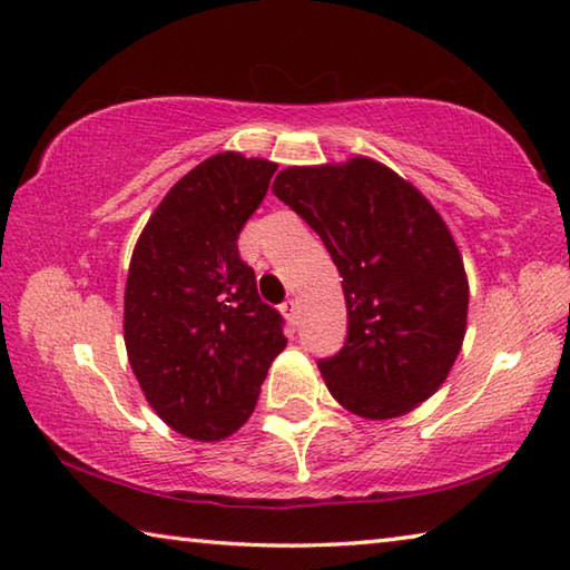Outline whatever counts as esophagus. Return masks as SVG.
<instances>
[{
	"instance_id": "esophagus-1",
	"label": "esophagus",
	"mask_w": 570,
	"mask_h": 570,
	"mask_svg": "<svg viewBox=\"0 0 570 570\" xmlns=\"http://www.w3.org/2000/svg\"><path fill=\"white\" fill-rule=\"evenodd\" d=\"M297 309H299V303H297V299H293V297H289L287 303L283 305V315H285L289 322H293V325L297 322Z\"/></svg>"
}]
</instances>
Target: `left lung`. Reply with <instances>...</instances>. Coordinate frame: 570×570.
Returning <instances> with one entry per match:
<instances>
[{
	"label": "left lung",
	"mask_w": 570,
	"mask_h": 570,
	"mask_svg": "<svg viewBox=\"0 0 570 570\" xmlns=\"http://www.w3.org/2000/svg\"><path fill=\"white\" fill-rule=\"evenodd\" d=\"M273 193L342 277L347 340L317 362L330 394L364 419L412 412L444 384L466 332L469 283L446 223L410 180L364 156L289 166Z\"/></svg>",
	"instance_id": "8db88e82"
}]
</instances>
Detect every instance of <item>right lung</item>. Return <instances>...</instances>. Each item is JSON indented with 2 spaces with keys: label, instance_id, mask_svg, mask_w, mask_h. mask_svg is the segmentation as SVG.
<instances>
[{
  "label": "right lung",
  "instance_id": "1",
  "mask_svg": "<svg viewBox=\"0 0 570 570\" xmlns=\"http://www.w3.org/2000/svg\"><path fill=\"white\" fill-rule=\"evenodd\" d=\"M275 168L233 151L203 160L158 203L128 265V362L156 414L198 442L248 422L287 345L283 315L263 303L238 253Z\"/></svg>",
  "mask_w": 570,
  "mask_h": 570
}]
</instances>
